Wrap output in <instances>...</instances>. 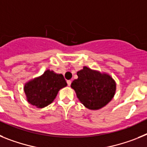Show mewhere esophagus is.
Returning a JSON list of instances; mask_svg holds the SVG:
<instances>
[{"label":"esophagus","mask_w":147,"mask_h":147,"mask_svg":"<svg viewBox=\"0 0 147 147\" xmlns=\"http://www.w3.org/2000/svg\"><path fill=\"white\" fill-rule=\"evenodd\" d=\"M71 84H72V81H70V80H69V81H67V85H68L69 86L71 85Z\"/></svg>","instance_id":"obj_1"}]
</instances>
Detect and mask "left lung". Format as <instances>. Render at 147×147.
Wrapping results in <instances>:
<instances>
[{"instance_id": "1", "label": "left lung", "mask_w": 147, "mask_h": 147, "mask_svg": "<svg viewBox=\"0 0 147 147\" xmlns=\"http://www.w3.org/2000/svg\"><path fill=\"white\" fill-rule=\"evenodd\" d=\"M78 78L71 84L77 98L84 107L98 110L112 100L116 91V83L110 75L87 66L77 72Z\"/></svg>"}]
</instances>
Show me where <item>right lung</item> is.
Returning <instances> with one entry per match:
<instances>
[{
  "instance_id": "obj_1",
  "label": "right lung",
  "mask_w": 147,
  "mask_h": 147,
  "mask_svg": "<svg viewBox=\"0 0 147 147\" xmlns=\"http://www.w3.org/2000/svg\"><path fill=\"white\" fill-rule=\"evenodd\" d=\"M67 86L63 75L47 69L40 76L24 84L26 100L37 108H43L54 101L60 89Z\"/></svg>"
}]
</instances>
